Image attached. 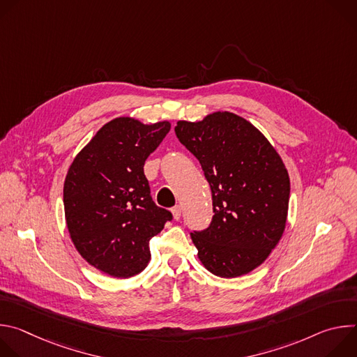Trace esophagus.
<instances>
[{
    "label": "esophagus",
    "instance_id": "obj_1",
    "mask_svg": "<svg viewBox=\"0 0 357 357\" xmlns=\"http://www.w3.org/2000/svg\"><path fill=\"white\" fill-rule=\"evenodd\" d=\"M172 215H174V219L175 220H179L181 219V206L176 205L172 208Z\"/></svg>",
    "mask_w": 357,
    "mask_h": 357
}]
</instances>
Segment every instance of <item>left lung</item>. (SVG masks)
Returning a JSON list of instances; mask_svg holds the SVG:
<instances>
[{
	"mask_svg": "<svg viewBox=\"0 0 357 357\" xmlns=\"http://www.w3.org/2000/svg\"><path fill=\"white\" fill-rule=\"evenodd\" d=\"M175 134L212 190L209 227L190 233L199 260L223 278L252 271L285 229L289 176L282 160L256 127L229 112L199 123L178 121Z\"/></svg>",
	"mask_w": 357,
	"mask_h": 357,
	"instance_id": "8db88e82",
	"label": "left lung"
}]
</instances>
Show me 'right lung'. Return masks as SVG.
Masks as SVG:
<instances>
[{"label": "right lung", "mask_w": 357, "mask_h": 357, "mask_svg": "<svg viewBox=\"0 0 357 357\" xmlns=\"http://www.w3.org/2000/svg\"><path fill=\"white\" fill-rule=\"evenodd\" d=\"M171 124L119 117L101 127L72 162L63 186L68 229L80 256L116 278L141 273L149 240L172 213L155 205L144 174Z\"/></svg>", "instance_id": "add662e5"}]
</instances>
